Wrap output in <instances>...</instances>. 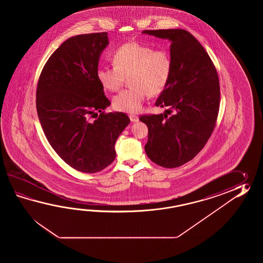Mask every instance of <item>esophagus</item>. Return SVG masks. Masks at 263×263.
Listing matches in <instances>:
<instances>
[{"instance_id": "1", "label": "esophagus", "mask_w": 263, "mask_h": 263, "mask_svg": "<svg viewBox=\"0 0 263 263\" xmlns=\"http://www.w3.org/2000/svg\"><path fill=\"white\" fill-rule=\"evenodd\" d=\"M129 119L132 122H138L139 121V118L135 115H129Z\"/></svg>"}]
</instances>
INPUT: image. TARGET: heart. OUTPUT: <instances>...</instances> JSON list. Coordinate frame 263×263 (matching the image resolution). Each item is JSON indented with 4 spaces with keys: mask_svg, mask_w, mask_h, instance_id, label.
I'll return each mask as SVG.
<instances>
[{
    "mask_svg": "<svg viewBox=\"0 0 263 263\" xmlns=\"http://www.w3.org/2000/svg\"><path fill=\"white\" fill-rule=\"evenodd\" d=\"M115 66L101 65L97 78L109 91H117L126 78L130 85L114 98V107L121 112L135 114L142 110L147 95L156 96L164 89L172 70V59L164 49L153 50L147 45L127 42L112 56Z\"/></svg>",
    "mask_w": 263,
    "mask_h": 263,
    "instance_id": "1",
    "label": "heart"
}]
</instances>
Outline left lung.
Segmentation results:
<instances>
[{
    "label": "left lung",
    "mask_w": 263,
    "mask_h": 263,
    "mask_svg": "<svg viewBox=\"0 0 263 263\" xmlns=\"http://www.w3.org/2000/svg\"><path fill=\"white\" fill-rule=\"evenodd\" d=\"M142 34L170 41L172 59L167 84L155 102L167 109L140 118L148 128L145 153L162 167H179L201 151L214 129L220 105L218 75L205 49L189 32L167 29Z\"/></svg>",
    "instance_id": "8db88e82"
}]
</instances>
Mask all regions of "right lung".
<instances>
[{
    "instance_id": "right-lung-1",
    "label": "right lung",
    "mask_w": 263,
    "mask_h": 263,
    "mask_svg": "<svg viewBox=\"0 0 263 263\" xmlns=\"http://www.w3.org/2000/svg\"><path fill=\"white\" fill-rule=\"evenodd\" d=\"M107 33L79 34L50 55L40 74L36 110L51 147L68 165L96 173L116 159L115 144L129 125L123 112H102L111 102L97 78ZM101 115L89 122L90 114Z\"/></svg>"
}]
</instances>
